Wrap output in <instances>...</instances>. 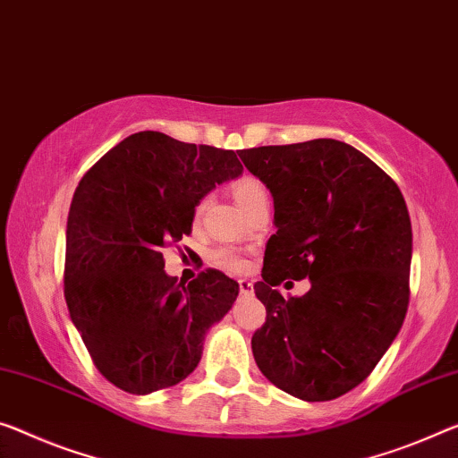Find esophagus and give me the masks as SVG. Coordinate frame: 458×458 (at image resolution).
Returning <instances> with one entry per match:
<instances>
[{"instance_id":"34e87169","label":"esophagus","mask_w":458,"mask_h":458,"mask_svg":"<svg viewBox=\"0 0 458 458\" xmlns=\"http://www.w3.org/2000/svg\"><path fill=\"white\" fill-rule=\"evenodd\" d=\"M237 284H239V291H242L243 294H250V293H253V284L250 283V280L242 278V280H237Z\"/></svg>"}]
</instances>
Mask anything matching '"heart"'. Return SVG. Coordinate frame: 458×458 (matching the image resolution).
<instances>
[{"mask_svg": "<svg viewBox=\"0 0 458 458\" xmlns=\"http://www.w3.org/2000/svg\"><path fill=\"white\" fill-rule=\"evenodd\" d=\"M231 194H233L235 202L245 215H248L253 207L259 205V202L268 200V192H266L262 182L251 178V175H243V178L235 180L233 184H231ZM207 207H208V199L205 196V199H200L199 205H196L194 215L200 216L207 210ZM213 262L219 266V268L235 272V274L248 270V259H245L242 253H237L233 248L215 250L213 251Z\"/></svg>", "mask_w": 458, "mask_h": 458, "instance_id": "1", "label": "heart"}]
</instances>
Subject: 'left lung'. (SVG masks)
I'll use <instances>...</instances> for the list:
<instances>
[{
	"label": "left lung",
	"instance_id": "8db88e82",
	"mask_svg": "<svg viewBox=\"0 0 458 458\" xmlns=\"http://www.w3.org/2000/svg\"><path fill=\"white\" fill-rule=\"evenodd\" d=\"M270 188L274 233L253 284L266 323L251 337L258 369L302 401H329L367 378L403 326L411 221L403 194L348 143L313 139L242 149ZM309 277L302 298L283 282Z\"/></svg>",
	"mask_w": 458,
	"mask_h": 458
}]
</instances>
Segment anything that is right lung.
Segmentation results:
<instances>
[{"mask_svg": "<svg viewBox=\"0 0 458 458\" xmlns=\"http://www.w3.org/2000/svg\"><path fill=\"white\" fill-rule=\"evenodd\" d=\"M242 172L233 151L140 131L81 178L67 219L65 301L118 389L147 395L186 378L207 329L235 302L239 284L219 270L178 284L161 250L190 235L202 196Z\"/></svg>", "mask_w": 458, "mask_h": 458, "instance_id": "right-lung-1", "label": "right lung"}]
</instances>
